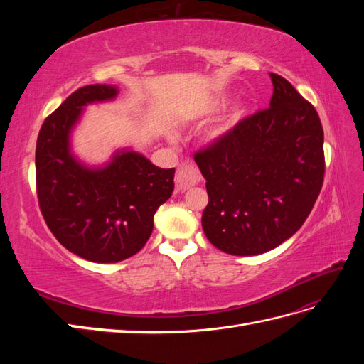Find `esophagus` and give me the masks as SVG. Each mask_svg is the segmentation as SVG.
<instances>
[{"mask_svg": "<svg viewBox=\"0 0 364 364\" xmlns=\"http://www.w3.org/2000/svg\"><path fill=\"white\" fill-rule=\"evenodd\" d=\"M199 181H200V171L197 170V167L193 162L186 161L179 165L178 171H176V186H178V190L181 191L188 190L190 186L196 185Z\"/></svg>", "mask_w": 364, "mask_h": 364, "instance_id": "esophagus-1", "label": "esophagus"}]
</instances>
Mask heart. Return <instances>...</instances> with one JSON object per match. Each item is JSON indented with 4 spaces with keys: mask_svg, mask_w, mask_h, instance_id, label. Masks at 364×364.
I'll list each match as a JSON object with an SVG mask.
<instances>
[{
    "mask_svg": "<svg viewBox=\"0 0 364 364\" xmlns=\"http://www.w3.org/2000/svg\"><path fill=\"white\" fill-rule=\"evenodd\" d=\"M220 106H223V100H220V98H218V100H215V102L211 105V109H209V111L215 112ZM241 112H243V111H241V109H237V111L229 117V119L226 121V123H223L222 126L217 127V129L213 132V136H214V138H220V136H223L225 134H228L229 129L232 127V126L237 123V121L240 119Z\"/></svg>",
    "mask_w": 364,
    "mask_h": 364,
    "instance_id": "heart-1",
    "label": "heart"
}]
</instances>
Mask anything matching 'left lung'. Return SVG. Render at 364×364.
<instances>
[{"mask_svg":"<svg viewBox=\"0 0 364 364\" xmlns=\"http://www.w3.org/2000/svg\"><path fill=\"white\" fill-rule=\"evenodd\" d=\"M270 107L197 151L209 202L206 238L230 255H259L297 232L321 193L323 129L314 106L270 73Z\"/></svg>","mask_w":364,"mask_h":364,"instance_id":"left-lung-1","label":"left lung"}]
</instances>
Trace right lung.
Instances as JSON below:
<instances>
[{
  "mask_svg": "<svg viewBox=\"0 0 364 364\" xmlns=\"http://www.w3.org/2000/svg\"><path fill=\"white\" fill-rule=\"evenodd\" d=\"M114 85H87L73 92L39 130L36 188L41 213L59 243L83 259L118 262L139 252L153 215L174 190V168H159L135 150H117L100 167L71 151V132L83 107L111 102Z\"/></svg>",
  "mask_w": 364,
  "mask_h": 364,
  "instance_id": "add662e5",
  "label": "right lung"
}]
</instances>
